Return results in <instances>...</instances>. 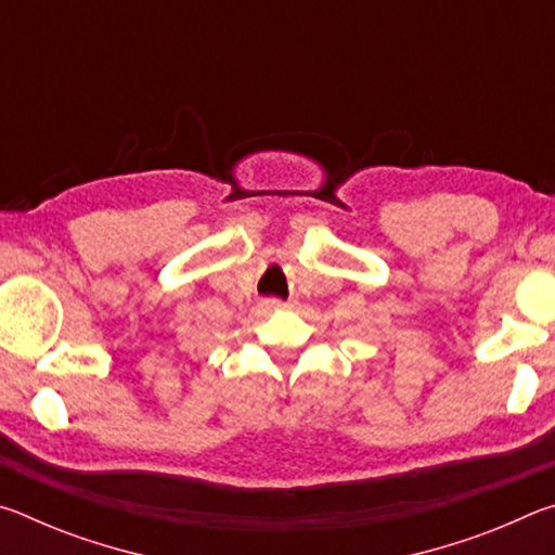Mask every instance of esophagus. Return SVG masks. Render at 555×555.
Segmentation results:
<instances>
[{
  "mask_svg": "<svg viewBox=\"0 0 555 555\" xmlns=\"http://www.w3.org/2000/svg\"><path fill=\"white\" fill-rule=\"evenodd\" d=\"M261 308H267V311H279V308H286V304L279 298H264L261 300Z\"/></svg>",
  "mask_w": 555,
  "mask_h": 555,
  "instance_id": "1",
  "label": "esophagus"
}]
</instances>
